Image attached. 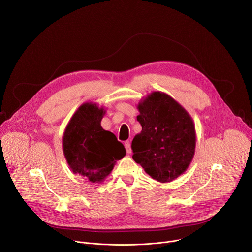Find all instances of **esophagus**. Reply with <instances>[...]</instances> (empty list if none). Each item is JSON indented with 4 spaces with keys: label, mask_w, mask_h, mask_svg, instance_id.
Wrapping results in <instances>:
<instances>
[{
    "label": "esophagus",
    "mask_w": 252,
    "mask_h": 252,
    "mask_svg": "<svg viewBox=\"0 0 252 252\" xmlns=\"http://www.w3.org/2000/svg\"><path fill=\"white\" fill-rule=\"evenodd\" d=\"M125 148H126V154H131V148H130V142L128 140L125 141Z\"/></svg>",
    "instance_id": "esophagus-1"
}]
</instances>
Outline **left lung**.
Segmentation results:
<instances>
[{"instance_id":"obj_1","label":"left lung","mask_w":252,"mask_h":252,"mask_svg":"<svg viewBox=\"0 0 252 252\" xmlns=\"http://www.w3.org/2000/svg\"><path fill=\"white\" fill-rule=\"evenodd\" d=\"M141 131L131 142L132 158L159 183H170L189 166L195 152L192 118L162 92H153L137 104Z\"/></svg>"}]
</instances>
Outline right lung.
<instances>
[{"label":"right lung","mask_w":252,"mask_h":252,"mask_svg":"<svg viewBox=\"0 0 252 252\" xmlns=\"http://www.w3.org/2000/svg\"><path fill=\"white\" fill-rule=\"evenodd\" d=\"M104 114L103 107L96 103H83L70 118L63 135V152L69 168L93 184L102 183L117 160L126 156L123 143L113 132L101 127Z\"/></svg>","instance_id":"right-lung-1"}]
</instances>
